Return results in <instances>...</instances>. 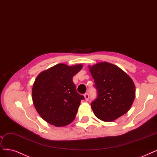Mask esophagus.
<instances>
[{
	"label": "esophagus",
	"mask_w": 157,
	"mask_h": 157,
	"mask_svg": "<svg viewBox=\"0 0 157 157\" xmlns=\"http://www.w3.org/2000/svg\"><path fill=\"white\" fill-rule=\"evenodd\" d=\"M84 99H85L86 101H88L90 96H89V94H88V93H86V94L84 95Z\"/></svg>",
	"instance_id": "obj_1"
}]
</instances>
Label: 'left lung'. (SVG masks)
<instances>
[{
  "label": "left lung",
  "mask_w": 157,
  "mask_h": 157,
  "mask_svg": "<svg viewBox=\"0 0 157 157\" xmlns=\"http://www.w3.org/2000/svg\"><path fill=\"white\" fill-rule=\"evenodd\" d=\"M97 98L91 103L95 116L104 121H112L126 113L135 98L132 78L116 65L104 62L89 66Z\"/></svg>",
  "instance_id": "1"
}]
</instances>
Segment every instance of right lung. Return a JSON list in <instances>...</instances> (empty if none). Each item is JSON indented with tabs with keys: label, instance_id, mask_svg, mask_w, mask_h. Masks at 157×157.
<instances>
[{
	"label": "right lung",
	"instance_id": "1",
	"mask_svg": "<svg viewBox=\"0 0 157 157\" xmlns=\"http://www.w3.org/2000/svg\"><path fill=\"white\" fill-rule=\"evenodd\" d=\"M82 64L69 66L58 63L40 73L32 90L36 110L44 120L56 127L66 126L75 118L84 97L73 82Z\"/></svg>",
	"mask_w": 157,
	"mask_h": 157
}]
</instances>
